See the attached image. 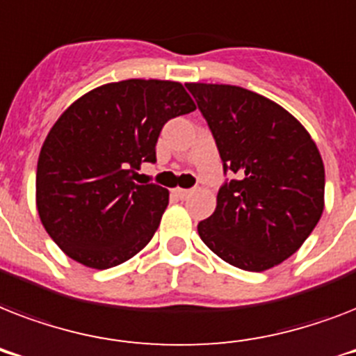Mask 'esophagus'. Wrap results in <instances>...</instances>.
<instances>
[{
  "mask_svg": "<svg viewBox=\"0 0 356 356\" xmlns=\"http://www.w3.org/2000/svg\"><path fill=\"white\" fill-rule=\"evenodd\" d=\"M173 194L177 195L179 200H186L190 194H192V190H186V188H173Z\"/></svg>",
  "mask_w": 356,
  "mask_h": 356,
  "instance_id": "1",
  "label": "esophagus"
}]
</instances>
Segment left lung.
<instances>
[{
	"instance_id": "8db88e82",
	"label": "left lung",
	"mask_w": 356,
	"mask_h": 356,
	"mask_svg": "<svg viewBox=\"0 0 356 356\" xmlns=\"http://www.w3.org/2000/svg\"><path fill=\"white\" fill-rule=\"evenodd\" d=\"M211 127L223 170L238 179L218 192L197 233L212 253L245 271L292 257L320 222L325 168L309 131L286 108L242 86L186 83Z\"/></svg>"
}]
</instances>
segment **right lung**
Instances as JSON below:
<instances>
[{"label": "right lung", "mask_w": 356, "mask_h": 356, "mask_svg": "<svg viewBox=\"0 0 356 356\" xmlns=\"http://www.w3.org/2000/svg\"><path fill=\"white\" fill-rule=\"evenodd\" d=\"M192 111L177 81L125 79L86 92L60 114L38 155L36 211L70 259L107 270L149 243L170 192L133 175L156 161L164 123Z\"/></svg>", "instance_id": "right-lung-1"}]
</instances>
